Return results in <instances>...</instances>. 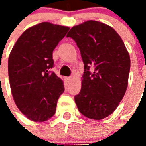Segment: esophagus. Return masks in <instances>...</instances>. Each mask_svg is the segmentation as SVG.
<instances>
[{
    "label": "esophagus",
    "mask_w": 146,
    "mask_h": 146,
    "mask_svg": "<svg viewBox=\"0 0 146 146\" xmlns=\"http://www.w3.org/2000/svg\"><path fill=\"white\" fill-rule=\"evenodd\" d=\"M71 79H72V77H71V76H68V77H66V80L67 82H70V80H71Z\"/></svg>",
    "instance_id": "1"
}]
</instances>
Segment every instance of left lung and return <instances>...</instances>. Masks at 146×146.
Listing matches in <instances>:
<instances>
[{"mask_svg": "<svg viewBox=\"0 0 146 146\" xmlns=\"http://www.w3.org/2000/svg\"><path fill=\"white\" fill-rule=\"evenodd\" d=\"M79 48L84 71L74 99L80 113L92 119L112 114L124 96L131 67L122 39L106 24L89 20L67 34Z\"/></svg>", "mask_w": 146, "mask_h": 146, "instance_id": "1", "label": "left lung"}]
</instances>
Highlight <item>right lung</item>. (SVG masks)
<instances>
[{"instance_id":"obj_1","label":"right lung","mask_w":146,"mask_h":146,"mask_svg":"<svg viewBox=\"0 0 146 146\" xmlns=\"http://www.w3.org/2000/svg\"><path fill=\"white\" fill-rule=\"evenodd\" d=\"M70 28L41 23L24 31L8 58V76L15 104L30 120L54 116L64 92L62 80L51 69L52 54Z\"/></svg>"}]
</instances>
